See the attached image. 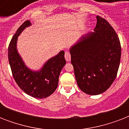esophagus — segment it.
I'll use <instances>...</instances> for the list:
<instances>
[{
    "instance_id": "1",
    "label": "esophagus",
    "mask_w": 129,
    "mask_h": 129,
    "mask_svg": "<svg viewBox=\"0 0 129 129\" xmlns=\"http://www.w3.org/2000/svg\"><path fill=\"white\" fill-rule=\"evenodd\" d=\"M65 59L67 61H70L71 60V55L69 51H66L65 52Z\"/></svg>"
}]
</instances>
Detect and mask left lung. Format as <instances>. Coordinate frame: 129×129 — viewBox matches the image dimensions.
I'll return each instance as SVG.
<instances>
[{"label":"left lung","instance_id":"1","mask_svg":"<svg viewBox=\"0 0 129 129\" xmlns=\"http://www.w3.org/2000/svg\"><path fill=\"white\" fill-rule=\"evenodd\" d=\"M94 32L88 33L70 49L78 86L89 95L105 92L116 77L121 47L118 35L108 21L96 16Z\"/></svg>","mask_w":129,"mask_h":129}]
</instances>
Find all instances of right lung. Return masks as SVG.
<instances>
[{
  "mask_svg": "<svg viewBox=\"0 0 129 129\" xmlns=\"http://www.w3.org/2000/svg\"><path fill=\"white\" fill-rule=\"evenodd\" d=\"M26 21L19 27L11 39L8 57L12 74L19 88L26 94L35 98H45L56 90L59 76L66 61L63 51L47 61L39 70L34 71L25 65L17 48L18 37L27 27L31 26Z\"/></svg>",
  "mask_w": 129,
  "mask_h": 129,
  "instance_id": "obj_1",
  "label": "right lung"
}]
</instances>
